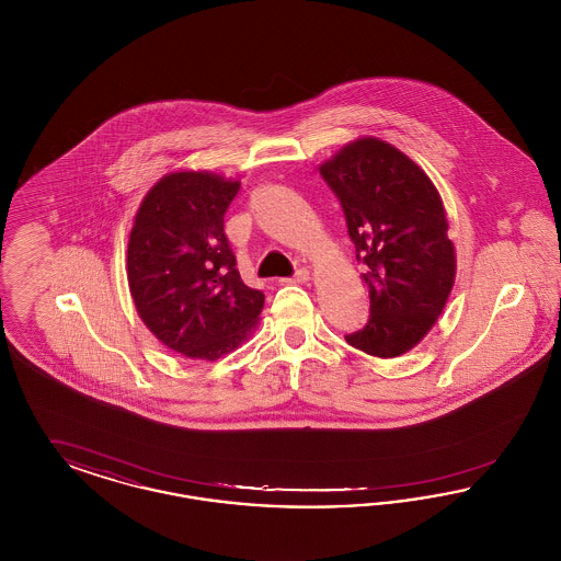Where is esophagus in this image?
I'll use <instances>...</instances> for the list:
<instances>
[{"mask_svg":"<svg viewBox=\"0 0 561 561\" xmlns=\"http://www.w3.org/2000/svg\"><path fill=\"white\" fill-rule=\"evenodd\" d=\"M307 279H309V271L305 267H300L296 268L293 277H288L286 282H290V284H302V282H307Z\"/></svg>","mask_w":561,"mask_h":561,"instance_id":"obj_1","label":"esophagus"}]
</instances>
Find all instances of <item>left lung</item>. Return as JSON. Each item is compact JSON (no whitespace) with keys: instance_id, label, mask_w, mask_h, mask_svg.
Here are the masks:
<instances>
[{"instance_id":"left-lung-1","label":"left lung","mask_w":561,"mask_h":561,"mask_svg":"<svg viewBox=\"0 0 561 561\" xmlns=\"http://www.w3.org/2000/svg\"><path fill=\"white\" fill-rule=\"evenodd\" d=\"M366 265L370 320L345 336L374 357L410 351L442 316L454 286V245L442 197L396 147L359 138L320 168Z\"/></svg>"}]
</instances>
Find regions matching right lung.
Instances as JSON below:
<instances>
[{
  "label": "right lung",
  "instance_id": "add662e5",
  "mask_svg": "<svg viewBox=\"0 0 561 561\" xmlns=\"http://www.w3.org/2000/svg\"><path fill=\"white\" fill-rule=\"evenodd\" d=\"M240 183L208 172H172L134 218L128 284L136 311L161 343L193 359L240 347L265 294L241 282L225 236V213Z\"/></svg>",
  "mask_w": 561,
  "mask_h": 561
}]
</instances>
